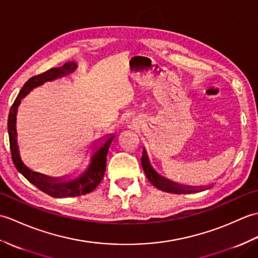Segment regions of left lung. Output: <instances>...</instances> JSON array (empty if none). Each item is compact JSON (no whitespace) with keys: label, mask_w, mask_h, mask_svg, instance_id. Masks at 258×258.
I'll use <instances>...</instances> for the list:
<instances>
[{"label":"left lung","mask_w":258,"mask_h":258,"mask_svg":"<svg viewBox=\"0 0 258 258\" xmlns=\"http://www.w3.org/2000/svg\"><path fill=\"white\" fill-rule=\"evenodd\" d=\"M142 166L145 172L146 177L149 178L150 182L155 186L156 188L161 189L163 191H167V193H173V194H191V193H197L200 190H205L203 189L201 186H185V185H179L177 183L171 182V180L161 176L160 174H157L154 168L151 166L149 156H147V153L144 150L143 155H142Z\"/></svg>","instance_id":"8db88e82"}]
</instances>
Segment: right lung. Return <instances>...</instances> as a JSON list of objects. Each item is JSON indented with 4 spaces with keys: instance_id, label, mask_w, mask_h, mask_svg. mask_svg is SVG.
Instances as JSON below:
<instances>
[{
    "instance_id": "add662e5",
    "label": "right lung",
    "mask_w": 258,
    "mask_h": 258,
    "mask_svg": "<svg viewBox=\"0 0 258 258\" xmlns=\"http://www.w3.org/2000/svg\"><path fill=\"white\" fill-rule=\"evenodd\" d=\"M78 68L76 63L74 62H68L65 63L63 67L59 68H53L50 69L46 72L33 76L22 87L18 97L15 98L12 107L10 109L9 119H8V130H9V139H10V149H11V155H12V160L15 167L18 171L23 175V176L29 180L30 183L35 185L38 189L44 191L45 194L50 195L52 197H74L84 195L87 193H91L92 190L96 188V186L101 183V180L104 176L106 168V156L107 152L111 145L114 136H109V139L101 145L94 154L92 156L91 164L87 167L84 173H82L79 177L75 179H71L65 182L62 178L58 177H48L46 175H43L40 173L33 172L29 167H26L23 162L21 161V156L19 153L18 147V135H16V112H18V107L21 103V100L24 96H26L27 93L34 87L42 85L47 81H53L61 76L69 74Z\"/></svg>"
}]
</instances>
